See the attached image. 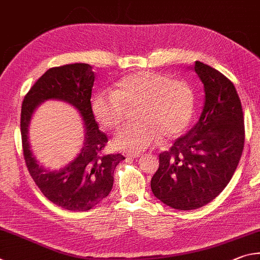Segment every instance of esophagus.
I'll list each match as a JSON object with an SVG mask.
<instances>
[{"label": "esophagus", "mask_w": 260, "mask_h": 260, "mask_svg": "<svg viewBox=\"0 0 260 260\" xmlns=\"http://www.w3.org/2000/svg\"><path fill=\"white\" fill-rule=\"evenodd\" d=\"M125 156H127V157H140L143 155V153H140V152H130V153H125L124 154Z\"/></svg>", "instance_id": "1"}]
</instances>
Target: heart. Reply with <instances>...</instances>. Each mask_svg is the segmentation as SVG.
I'll use <instances>...</instances> for the list:
<instances>
[{"mask_svg": "<svg viewBox=\"0 0 260 260\" xmlns=\"http://www.w3.org/2000/svg\"><path fill=\"white\" fill-rule=\"evenodd\" d=\"M137 106L139 122L118 131L114 138L117 148L140 152L162 136L166 139L178 137L192 118L194 92L184 80L154 71H138L118 81L114 91H100L92 100L94 117L107 129L120 126L126 108Z\"/></svg>", "mask_w": 260, "mask_h": 260, "instance_id": "heart-1", "label": "heart"}]
</instances>
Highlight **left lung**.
<instances>
[{
    "instance_id": "1",
    "label": "left lung",
    "mask_w": 260,
    "mask_h": 260,
    "mask_svg": "<svg viewBox=\"0 0 260 260\" xmlns=\"http://www.w3.org/2000/svg\"><path fill=\"white\" fill-rule=\"evenodd\" d=\"M204 88L195 125L160 154L151 180L155 198L170 208L193 210L216 199L230 183L244 146V118L234 84L211 66L192 67Z\"/></svg>"
}]
</instances>
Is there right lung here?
Masks as SVG:
<instances>
[{
  "mask_svg": "<svg viewBox=\"0 0 260 260\" xmlns=\"http://www.w3.org/2000/svg\"><path fill=\"white\" fill-rule=\"evenodd\" d=\"M94 73L88 63H71L50 68L31 86L21 106L20 130L24 157L28 171L41 192L58 207L71 211H86L111 193L114 170L124 156L104 155L107 136L99 130L91 106ZM47 100L70 103L80 114L85 140L80 153L67 166L50 171L39 165L29 144V125L36 108Z\"/></svg>",
  "mask_w": 260,
  "mask_h": 260,
  "instance_id": "right-lung-1",
  "label": "right lung"
}]
</instances>
